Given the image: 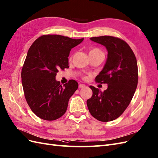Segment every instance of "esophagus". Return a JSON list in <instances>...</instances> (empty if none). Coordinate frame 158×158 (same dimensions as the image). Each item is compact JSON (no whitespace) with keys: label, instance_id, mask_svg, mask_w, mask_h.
Listing matches in <instances>:
<instances>
[{"label":"esophagus","instance_id":"obj_1","mask_svg":"<svg viewBox=\"0 0 158 158\" xmlns=\"http://www.w3.org/2000/svg\"><path fill=\"white\" fill-rule=\"evenodd\" d=\"M79 87L80 89H83V88H84V87H85V85L80 83V84L79 85Z\"/></svg>","mask_w":158,"mask_h":158}]
</instances>
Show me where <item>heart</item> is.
Here are the masks:
<instances>
[{
  "label": "heart",
  "instance_id": "obj_1",
  "mask_svg": "<svg viewBox=\"0 0 158 158\" xmlns=\"http://www.w3.org/2000/svg\"><path fill=\"white\" fill-rule=\"evenodd\" d=\"M98 52H102V51H101L99 49H98V48H92V49L89 51V54H95V53H98Z\"/></svg>",
  "mask_w": 158,
  "mask_h": 158
}]
</instances>
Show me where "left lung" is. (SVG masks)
Returning <instances> with one entry per match:
<instances>
[{"instance_id":"1","label":"left lung","mask_w":158,"mask_h":158,"mask_svg":"<svg viewBox=\"0 0 158 158\" xmlns=\"http://www.w3.org/2000/svg\"><path fill=\"white\" fill-rule=\"evenodd\" d=\"M90 39L107 48L106 63L95 81L107 83V89L102 92L90 86L93 95L87 105L94 118L107 122L118 118L131 102L138 82L137 60L131 47L121 39L102 36Z\"/></svg>"}]
</instances>
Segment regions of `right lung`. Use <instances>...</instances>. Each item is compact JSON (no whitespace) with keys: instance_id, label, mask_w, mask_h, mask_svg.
<instances>
[{"instance_id":"obj_1","label":"right lung","mask_w":158,"mask_h":158,"mask_svg":"<svg viewBox=\"0 0 158 158\" xmlns=\"http://www.w3.org/2000/svg\"><path fill=\"white\" fill-rule=\"evenodd\" d=\"M83 39L43 35L28 51L21 72L23 91L31 110L40 119L53 121L66 112L78 83L72 79L62 86L55 77L59 69L69 68L71 48Z\"/></svg>"}]
</instances>
